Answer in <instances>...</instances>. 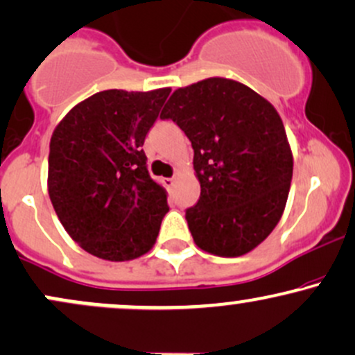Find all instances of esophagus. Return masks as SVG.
<instances>
[{"label": "esophagus", "mask_w": 355, "mask_h": 355, "mask_svg": "<svg viewBox=\"0 0 355 355\" xmlns=\"http://www.w3.org/2000/svg\"><path fill=\"white\" fill-rule=\"evenodd\" d=\"M165 185L168 187V189H172V187L175 185V178H165Z\"/></svg>", "instance_id": "1"}]
</instances>
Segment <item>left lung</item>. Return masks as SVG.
Returning <instances> with one entry per match:
<instances>
[{
    "instance_id": "8db88e82",
    "label": "left lung",
    "mask_w": 355,
    "mask_h": 355,
    "mask_svg": "<svg viewBox=\"0 0 355 355\" xmlns=\"http://www.w3.org/2000/svg\"><path fill=\"white\" fill-rule=\"evenodd\" d=\"M160 118L193 148L202 190L185 218L195 243L239 257L263 242L282 217L294 168L277 110L239 81L207 78L175 89Z\"/></svg>"
}]
</instances>
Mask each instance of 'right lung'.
<instances>
[{
    "label": "right lung",
    "mask_w": 355,
    "mask_h": 355,
    "mask_svg": "<svg viewBox=\"0 0 355 355\" xmlns=\"http://www.w3.org/2000/svg\"><path fill=\"white\" fill-rule=\"evenodd\" d=\"M168 95L170 88L105 89L53 132L48 193L61 225L88 254L123 262L153 247L168 203L141 146Z\"/></svg>",
    "instance_id": "right-lung-1"
}]
</instances>
